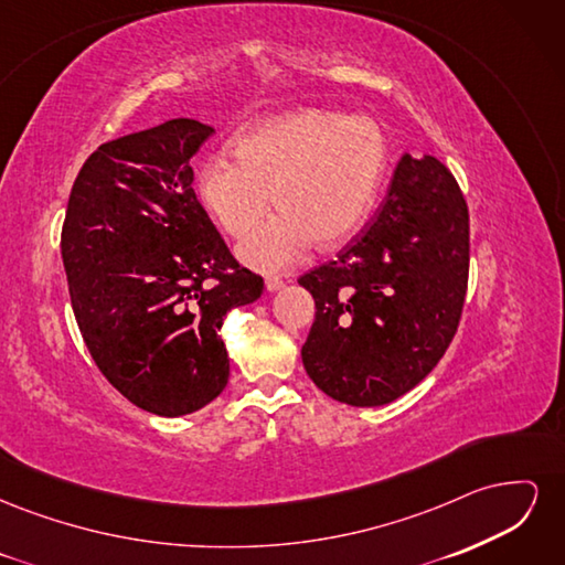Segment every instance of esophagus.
I'll use <instances>...</instances> for the list:
<instances>
[{"label": "esophagus", "mask_w": 565, "mask_h": 565, "mask_svg": "<svg viewBox=\"0 0 565 565\" xmlns=\"http://www.w3.org/2000/svg\"><path fill=\"white\" fill-rule=\"evenodd\" d=\"M285 282H282V278H276V276H268L266 278V289L268 292H276V289H280Z\"/></svg>", "instance_id": "obj_1"}]
</instances>
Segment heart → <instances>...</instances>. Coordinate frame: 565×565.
<instances>
[{"instance_id": "obj_1", "label": "heart", "mask_w": 565, "mask_h": 565, "mask_svg": "<svg viewBox=\"0 0 565 565\" xmlns=\"http://www.w3.org/2000/svg\"><path fill=\"white\" fill-rule=\"evenodd\" d=\"M388 162L377 119L306 108L264 119L235 141V160L214 152L198 193L231 237H247L273 204L280 214L241 247L243 262L278 270L320 249L344 245L367 218Z\"/></svg>"}]
</instances>
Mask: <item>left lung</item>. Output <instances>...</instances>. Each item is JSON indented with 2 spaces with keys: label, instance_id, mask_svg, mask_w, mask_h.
Wrapping results in <instances>:
<instances>
[{
  "label": "left lung",
  "instance_id": "1",
  "mask_svg": "<svg viewBox=\"0 0 565 565\" xmlns=\"http://www.w3.org/2000/svg\"><path fill=\"white\" fill-rule=\"evenodd\" d=\"M469 282V210L450 169L403 156L377 214L337 259L299 278L316 299L301 347L330 398L374 407L401 398L448 351Z\"/></svg>",
  "mask_w": 565,
  "mask_h": 565
}]
</instances>
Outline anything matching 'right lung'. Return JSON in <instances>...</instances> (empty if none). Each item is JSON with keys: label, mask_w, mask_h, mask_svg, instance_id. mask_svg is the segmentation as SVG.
Returning <instances> with one entry per match:
<instances>
[{"label": "right lung", "mask_w": 565, "mask_h": 565, "mask_svg": "<svg viewBox=\"0 0 565 565\" xmlns=\"http://www.w3.org/2000/svg\"><path fill=\"white\" fill-rule=\"evenodd\" d=\"M214 129L177 117L100 143L73 183L61 231L67 289L96 367L146 413L181 417L228 384L224 316L264 292L193 191Z\"/></svg>", "instance_id": "add662e5"}]
</instances>
